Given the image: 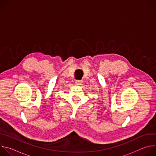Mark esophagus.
Here are the masks:
<instances>
[{"label":"esophagus","mask_w":156,"mask_h":156,"mask_svg":"<svg viewBox=\"0 0 156 156\" xmlns=\"http://www.w3.org/2000/svg\"><path fill=\"white\" fill-rule=\"evenodd\" d=\"M82 83H83V81L81 80H76L75 81V83L77 85H81Z\"/></svg>","instance_id":"esophagus-1"}]
</instances>
